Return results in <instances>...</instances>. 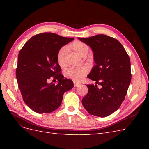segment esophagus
<instances>
[{
    "label": "esophagus",
    "mask_w": 149,
    "mask_h": 149,
    "mask_svg": "<svg viewBox=\"0 0 149 149\" xmlns=\"http://www.w3.org/2000/svg\"><path fill=\"white\" fill-rule=\"evenodd\" d=\"M80 83H77V82H74V87H77V86H80Z\"/></svg>",
    "instance_id": "obj_1"
}]
</instances>
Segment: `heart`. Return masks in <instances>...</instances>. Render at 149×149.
I'll return each mask as SVG.
<instances>
[{
  "instance_id": "heart-1",
  "label": "heart",
  "mask_w": 149,
  "mask_h": 149,
  "mask_svg": "<svg viewBox=\"0 0 149 149\" xmlns=\"http://www.w3.org/2000/svg\"><path fill=\"white\" fill-rule=\"evenodd\" d=\"M73 49L80 56L85 57L89 51V46L80 41H75L71 45ZM68 49L66 46L62 47L57 54V60L59 65L64 67L66 65V57ZM89 72V68L86 66H81L77 68H70L66 72V75L74 81H80Z\"/></svg>"
}]
</instances>
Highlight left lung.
<instances>
[{
	"mask_svg": "<svg viewBox=\"0 0 149 149\" xmlns=\"http://www.w3.org/2000/svg\"><path fill=\"white\" fill-rule=\"evenodd\" d=\"M79 39L92 48L96 63L88 78L97 84L87 85L88 92L82 104L91 115H110L120 107L127 94L132 76L130 58L120 42L113 37L98 34Z\"/></svg>",
	"mask_w": 149,
	"mask_h": 149,
	"instance_id": "1",
	"label": "left lung"
}]
</instances>
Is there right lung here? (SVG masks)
<instances>
[{
	"label": "right lung",
	"instance_id": "1",
	"mask_svg": "<svg viewBox=\"0 0 149 149\" xmlns=\"http://www.w3.org/2000/svg\"><path fill=\"white\" fill-rule=\"evenodd\" d=\"M74 39L43 33L31 37L20 51L16 68L19 89L24 102L34 112L56 110L64 93L74 87L73 81L61 74L57 60L59 49ZM52 76L58 80L57 85L48 83Z\"/></svg>",
	"mask_w": 149,
	"mask_h": 149
}]
</instances>
